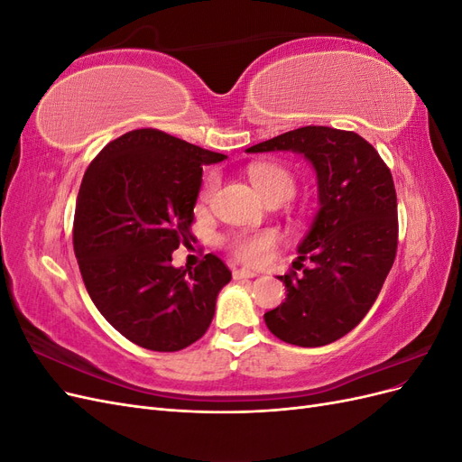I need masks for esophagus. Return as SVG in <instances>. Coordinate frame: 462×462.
I'll return each mask as SVG.
<instances>
[{"mask_svg":"<svg viewBox=\"0 0 462 462\" xmlns=\"http://www.w3.org/2000/svg\"><path fill=\"white\" fill-rule=\"evenodd\" d=\"M256 272H250V270H233V277L235 279H250V277H256Z\"/></svg>","mask_w":462,"mask_h":462,"instance_id":"1","label":"esophagus"}]
</instances>
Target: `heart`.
Masks as SVG:
<instances>
[{
    "mask_svg": "<svg viewBox=\"0 0 462 462\" xmlns=\"http://www.w3.org/2000/svg\"><path fill=\"white\" fill-rule=\"evenodd\" d=\"M248 177L254 189L265 200L289 199L295 192V177L282 165L273 163H254L248 167ZM214 189V179L209 177L202 189V197H208ZM227 246L236 260L250 265H262L270 262L277 248V235L273 231L260 233H241L227 241Z\"/></svg>",
    "mask_w": 462,
    "mask_h": 462,
    "instance_id": "1",
    "label": "heart"
}]
</instances>
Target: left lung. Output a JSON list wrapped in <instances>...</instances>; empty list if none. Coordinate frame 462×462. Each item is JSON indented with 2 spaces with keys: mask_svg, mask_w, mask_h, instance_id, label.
Returning a JSON list of instances; mask_svg holds the SVG:
<instances>
[{
  "mask_svg": "<svg viewBox=\"0 0 462 462\" xmlns=\"http://www.w3.org/2000/svg\"><path fill=\"white\" fill-rule=\"evenodd\" d=\"M302 153L318 175L319 209L299 246V262L279 279L287 299L263 319L277 339L324 346L355 329L383 287L397 254V192L375 148L353 131L300 127L246 152ZM311 262L304 266L301 262Z\"/></svg>",
  "mask_w": 462,
  "mask_h": 462,
  "instance_id": "obj_1",
  "label": "left lung"
}]
</instances>
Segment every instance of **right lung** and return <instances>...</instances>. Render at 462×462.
Returning a JSON list of instances; mask_svg holds the SVG:
<instances>
[{"mask_svg": "<svg viewBox=\"0 0 462 462\" xmlns=\"http://www.w3.org/2000/svg\"><path fill=\"white\" fill-rule=\"evenodd\" d=\"M227 156L158 129L111 141L82 177L73 248L82 282L100 314L123 337L158 353L199 341L231 272L206 254L197 268L171 265L190 245L202 165Z\"/></svg>", "mask_w": 462, "mask_h": 462, "instance_id": "right-lung-1", "label": "right lung"}]
</instances>
